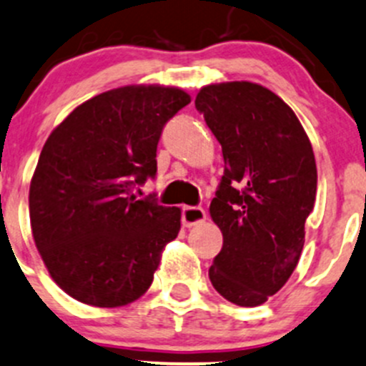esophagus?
I'll list each match as a JSON object with an SVG mask.
<instances>
[{"instance_id":"1","label":"esophagus","mask_w":366,"mask_h":366,"mask_svg":"<svg viewBox=\"0 0 366 366\" xmlns=\"http://www.w3.org/2000/svg\"><path fill=\"white\" fill-rule=\"evenodd\" d=\"M205 219V210L199 209V207H184L182 209V224L186 226V228L199 224V222H203Z\"/></svg>"}]
</instances>
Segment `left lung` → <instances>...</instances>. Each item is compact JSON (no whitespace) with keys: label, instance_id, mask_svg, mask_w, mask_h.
<instances>
[{"label":"left lung","instance_id":"obj_1","mask_svg":"<svg viewBox=\"0 0 366 366\" xmlns=\"http://www.w3.org/2000/svg\"><path fill=\"white\" fill-rule=\"evenodd\" d=\"M194 105L224 157L210 203L222 233L210 282L234 305L257 307L287 282L302 256L317 189L312 145L291 107L259 84H210Z\"/></svg>","mask_w":366,"mask_h":366}]
</instances>
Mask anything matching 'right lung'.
Instances as JSON below:
<instances>
[{
  "label": "right lung",
  "mask_w": 366,
  "mask_h": 366,
  "mask_svg": "<svg viewBox=\"0 0 366 366\" xmlns=\"http://www.w3.org/2000/svg\"><path fill=\"white\" fill-rule=\"evenodd\" d=\"M187 103L179 87H117L76 107L45 142L29 186L31 229L71 298L112 309L151 287L180 209L133 189L156 177L161 132Z\"/></svg>",
  "instance_id": "right-lung-1"
}]
</instances>
